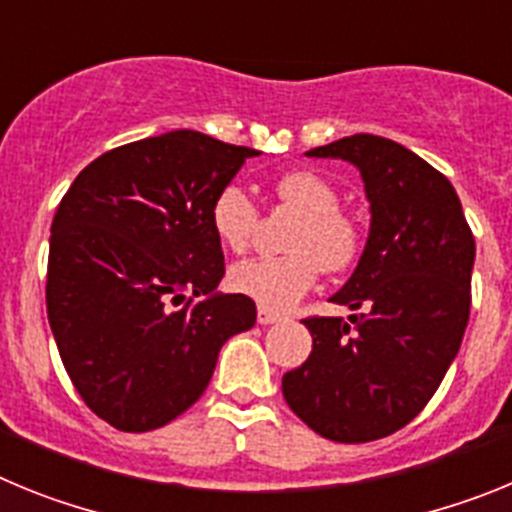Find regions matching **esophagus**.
Here are the masks:
<instances>
[{"label":"esophagus","mask_w":512,"mask_h":512,"mask_svg":"<svg viewBox=\"0 0 512 512\" xmlns=\"http://www.w3.org/2000/svg\"><path fill=\"white\" fill-rule=\"evenodd\" d=\"M256 318H259L261 325H271V323H279L282 320V315L274 310H269V307H261L259 305V312H256Z\"/></svg>","instance_id":"1"}]
</instances>
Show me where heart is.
I'll use <instances>...</instances> for the list:
<instances>
[{
  "instance_id": "obj_1",
  "label": "heart",
  "mask_w": 512,
  "mask_h": 512,
  "mask_svg": "<svg viewBox=\"0 0 512 512\" xmlns=\"http://www.w3.org/2000/svg\"><path fill=\"white\" fill-rule=\"evenodd\" d=\"M277 197L289 210L300 212L287 238L292 253L238 261L230 269L228 284L261 307L287 310L315 287L320 269L338 274L359 259L361 228L354 217L341 212L338 189L312 171L284 174L277 182ZM256 223L259 210L238 184H228L215 194L210 228L220 246L233 253L246 251Z\"/></svg>"
}]
</instances>
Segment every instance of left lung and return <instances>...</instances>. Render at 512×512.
<instances>
[{"instance_id":"1","label":"left lung","mask_w":512,"mask_h":512,"mask_svg":"<svg viewBox=\"0 0 512 512\" xmlns=\"http://www.w3.org/2000/svg\"><path fill=\"white\" fill-rule=\"evenodd\" d=\"M359 169L372 212L351 279L330 302L359 310L302 320L312 351L282 377L292 413L338 443L408 425L459 354L472 305L474 235L454 187L395 140L359 133L312 148Z\"/></svg>"}]
</instances>
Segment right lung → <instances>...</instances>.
Here are the masks:
<instances>
[{
	"mask_svg": "<svg viewBox=\"0 0 512 512\" xmlns=\"http://www.w3.org/2000/svg\"><path fill=\"white\" fill-rule=\"evenodd\" d=\"M259 151L197 130L94 158L51 225L45 305L58 354L89 410L143 433L192 408L217 354L256 305L223 295L215 194Z\"/></svg>",
	"mask_w": 512,
	"mask_h": 512,
	"instance_id": "obj_1",
	"label": "right lung"
}]
</instances>
